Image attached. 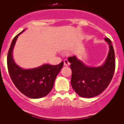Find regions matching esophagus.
Returning a JSON list of instances; mask_svg holds the SVG:
<instances>
[{
  "instance_id": "1",
  "label": "esophagus",
  "mask_w": 124,
  "mask_h": 124,
  "mask_svg": "<svg viewBox=\"0 0 124 124\" xmlns=\"http://www.w3.org/2000/svg\"><path fill=\"white\" fill-rule=\"evenodd\" d=\"M63 62H64V65L65 66H69L70 65V63H69V61L67 59H65L63 61Z\"/></svg>"
}]
</instances>
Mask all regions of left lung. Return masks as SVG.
Returning <instances> with one entry per match:
<instances>
[{"label": "left lung", "mask_w": 124, "mask_h": 124, "mask_svg": "<svg viewBox=\"0 0 124 124\" xmlns=\"http://www.w3.org/2000/svg\"><path fill=\"white\" fill-rule=\"evenodd\" d=\"M105 40L109 45V51L106 61L98 67H90L75 55L68 58L71 63V84L74 91L83 98H92L103 92L110 83L115 70V55L111 41Z\"/></svg>", "instance_id": "left-lung-1"}]
</instances>
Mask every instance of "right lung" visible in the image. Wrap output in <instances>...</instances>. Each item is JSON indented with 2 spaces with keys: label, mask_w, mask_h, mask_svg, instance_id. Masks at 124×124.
<instances>
[{
  "label": "right lung",
  "mask_w": 124,
  "mask_h": 124,
  "mask_svg": "<svg viewBox=\"0 0 124 124\" xmlns=\"http://www.w3.org/2000/svg\"><path fill=\"white\" fill-rule=\"evenodd\" d=\"M11 42L7 55V67L10 78L21 93L31 99H40L47 95L52 90L57 75L61 70L63 62L59 65L44 64L35 69L25 70L15 63L13 59V49L19 34Z\"/></svg>",
  "instance_id": "right-lung-1"
}]
</instances>
